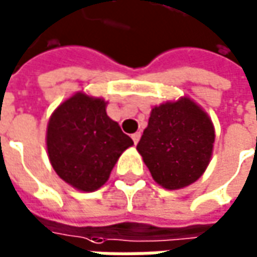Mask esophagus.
Masks as SVG:
<instances>
[{
	"instance_id": "34e87169",
	"label": "esophagus",
	"mask_w": 257,
	"mask_h": 257,
	"mask_svg": "<svg viewBox=\"0 0 257 257\" xmlns=\"http://www.w3.org/2000/svg\"><path fill=\"white\" fill-rule=\"evenodd\" d=\"M139 139H141V132H135V134L132 135V141H134V143H135V145H138Z\"/></svg>"
}]
</instances>
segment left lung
<instances>
[{"label": "left lung", "instance_id": "1", "mask_svg": "<svg viewBox=\"0 0 257 257\" xmlns=\"http://www.w3.org/2000/svg\"><path fill=\"white\" fill-rule=\"evenodd\" d=\"M215 131L208 114L188 97L152 108L136 149L153 180L167 190L187 187L208 166Z\"/></svg>", "mask_w": 257, "mask_h": 257}]
</instances>
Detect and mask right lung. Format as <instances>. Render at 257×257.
<instances>
[{
	"label": "right lung",
	"instance_id": "1",
	"mask_svg": "<svg viewBox=\"0 0 257 257\" xmlns=\"http://www.w3.org/2000/svg\"><path fill=\"white\" fill-rule=\"evenodd\" d=\"M102 98L76 92L55 109L46 146L55 172L80 191H95L109 179L122 152L134 145L105 111Z\"/></svg>",
	"mask_w": 257,
	"mask_h": 257
}]
</instances>
